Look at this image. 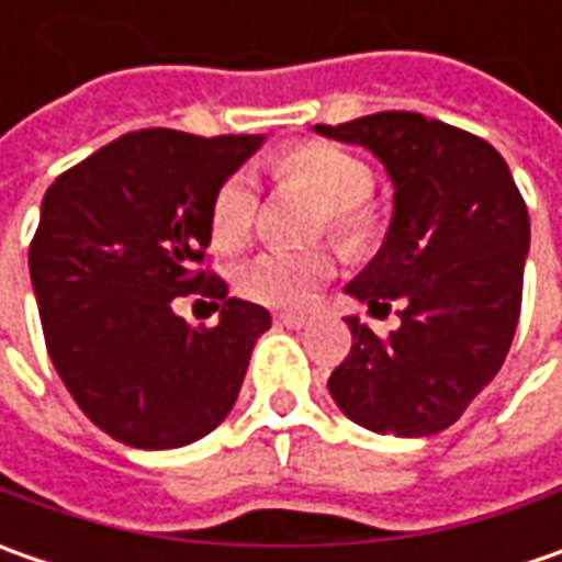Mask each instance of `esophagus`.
<instances>
[{"instance_id": "34e87169", "label": "esophagus", "mask_w": 562, "mask_h": 562, "mask_svg": "<svg viewBox=\"0 0 562 562\" xmlns=\"http://www.w3.org/2000/svg\"><path fill=\"white\" fill-rule=\"evenodd\" d=\"M274 322L284 325V328H306V325H310V318L300 313H278L274 315Z\"/></svg>"}]
</instances>
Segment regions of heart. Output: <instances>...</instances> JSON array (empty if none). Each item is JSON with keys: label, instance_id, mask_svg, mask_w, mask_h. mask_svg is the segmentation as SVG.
I'll return each mask as SVG.
<instances>
[{"label": "heart", "instance_id": "1", "mask_svg": "<svg viewBox=\"0 0 562 562\" xmlns=\"http://www.w3.org/2000/svg\"><path fill=\"white\" fill-rule=\"evenodd\" d=\"M271 178L278 187H296L313 193L325 205L318 212V227H328L344 249L359 252L375 240L378 212L369 203L375 190V175L353 153L331 143H296L271 162ZM256 212H259L256 181L244 171L225 178L209 205V231L215 247H244L256 225ZM331 274H335V256L328 249L274 247L247 259L234 274V288L252 303L274 310H300Z\"/></svg>", "mask_w": 562, "mask_h": 562}]
</instances>
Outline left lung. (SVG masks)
<instances>
[{
    "instance_id": "8db88e82",
    "label": "left lung",
    "mask_w": 562,
    "mask_h": 562,
    "mask_svg": "<svg viewBox=\"0 0 562 562\" xmlns=\"http://www.w3.org/2000/svg\"><path fill=\"white\" fill-rule=\"evenodd\" d=\"M318 134L359 143L394 181L384 247L347 293L375 318L400 300V328L359 318L328 391L350 419L400 438L443 431L501 372L522 306L529 209L504 156L482 137L419 112H375Z\"/></svg>"
}]
</instances>
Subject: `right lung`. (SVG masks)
<instances>
[{
    "instance_id": "add662e5",
    "label": "right lung",
    "mask_w": 562,
    "mask_h": 562,
    "mask_svg": "<svg viewBox=\"0 0 562 562\" xmlns=\"http://www.w3.org/2000/svg\"><path fill=\"white\" fill-rule=\"evenodd\" d=\"M262 137L171 127L121 134L55 178L31 240V281L55 372L83 416L140 450L222 425L269 310L225 296L205 266L209 205ZM218 299V326L190 329L173 296Z\"/></svg>"
}]
</instances>
